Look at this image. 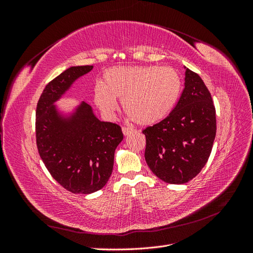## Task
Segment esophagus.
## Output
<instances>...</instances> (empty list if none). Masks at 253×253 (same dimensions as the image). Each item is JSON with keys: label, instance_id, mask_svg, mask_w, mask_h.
I'll return each instance as SVG.
<instances>
[{"label": "esophagus", "instance_id": "obj_1", "mask_svg": "<svg viewBox=\"0 0 253 253\" xmlns=\"http://www.w3.org/2000/svg\"><path fill=\"white\" fill-rule=\"evenodd\" d=\"M134 132V128L128 127V126H122V133H124L125 136H127L128 134H131Z\"/></svg>", "mask_w": 253, "mask_h": 253}]
</instances>
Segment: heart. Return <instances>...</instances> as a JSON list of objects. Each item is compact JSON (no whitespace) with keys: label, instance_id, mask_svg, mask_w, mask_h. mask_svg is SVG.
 Listing matches in <instances>:
<instances>
[{"label":"heart","instance_id":"1","mask_svg":"<svg viewBox=\"0 0 253 253\" xmlns=\"http://www.w3.org/2000/svg\"><path fill=\"white\" fill-rule=\"evenodd\" d=\"M181 77L170 66H120L106 71L103 84H96L95 103L112 115L121 99L125 112L142 126L154 125L169 115L181 90Z\"/></svg>","mask_w":253,"mask_h":253}]
</instances>
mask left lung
Wrapping results in <instances>:
<instances>
[{"mask_svg": "<svg viewBox=\"0 0 253 253\" xmlns=\"http://www.w3.org/2000/svg\"><path fill=\"white\" fill-rule=\"evenodd\" d=\"M142 133L145 162L158 178L175 185L194 178L208 162L216 134L215 108L200 76L186 68L175 108Z\"/></svg>", "mask_w": 253, "mask_h": 253, "instance_id": "8db88e82", "label": "left lung"}]
</instances>
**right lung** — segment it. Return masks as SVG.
I'll return each mask as SVG.
<instances>
[{"instance_id":"1","label":"right lung","mask_w":253,"mask_h":253,"mask_svg":"<svg viewBox=\"0 0 253 253\" xmlns=\"http://www.w3.org/2000/svg\"><path fill=\"white\" fill-rule=\"evenodd\" d=\"M91 70V65L67 68L47 83L36 110V140L42 162L58 183L76 194H89L105 186L115 149L124 139L118 125L97 119L85 102L70 121L61 119L52 105L76 79Z\"/></svg>"}]
</instances>
